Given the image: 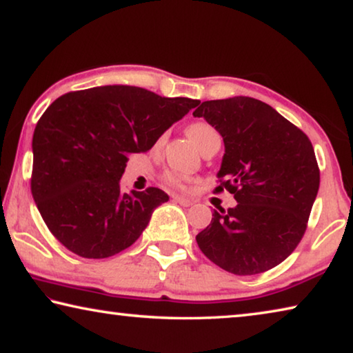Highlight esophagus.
<instances>
[{
	"label": "esophagus",
	"instance_id": "esophagus-1",
	"mask_svg": "<svg viewBox=\"0 0 353 353\" xmlns=\"http://www.w3.org/2000/svg\"><path fill=\"white\" fill-rule=\"evenodd\" d=\"M172 199H174L176 202H179V204L183 205V207L193 205V201L188 199V198H183V196H174V198H172Z\"/></svg>",
	"mask_w": 353,
	"mask_h": 353
}]
</instances>
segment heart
Segmentation results:
<instances>
[{"mask_svg":"<svg viewBox=\"0 0 353 353\" xmlns=\"http://www.w3.org/2000/svg\"><path fill=\"white\" fill-rule=\"evenodd\" d=\"M214 132V129L210 126V124L207 123H193L190 124L188 129H187V134L196 146H201V143L204 141V139L207 135H210ZM165 181L171 187H176V188H183L185 187V177L177 174V172H166L165 174Z\"/></svg>","mask_w":353,"mask_h":353,"instance_id":"b5f03b06","label":"heart"}]
</instances>
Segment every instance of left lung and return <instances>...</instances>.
<instances>
[{"label":"left lung","mask_w":353,"mask_h":353,"mask_svg":"<svg viewBox=\"0 0 353 353\" xmlns=\"http://www.w3.org/2000/svg\"><path fill=\"white\" fill-rule=\"evenodd\" d=\"M224 140L219 185L234 208L196 235L208 260L236 276L272 270L301 243L319 190L312 141L271 105L249 97L204 101L193 112Z\"/></svg>","instance_id":"left-lung-1"}]
</instances>
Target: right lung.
Segmentation results:
<instances>
[{"mask_svg":"<svg viewBox=\"0 0 353 353\" xmlns=\"http://www.w3.org/2000/svg\"><path fill=\"white\" fill-rule=\"evenodd\" d=\"M199 104L130 85H104L57 98L32 137L31 191L52 235L83 259H107L139 240L168 194L121 190L128 155L146 152Z\"/></svg>","mask_w":353,"mask_h":353,"instance_id":"1","label":"right lung"}]
</instances>
